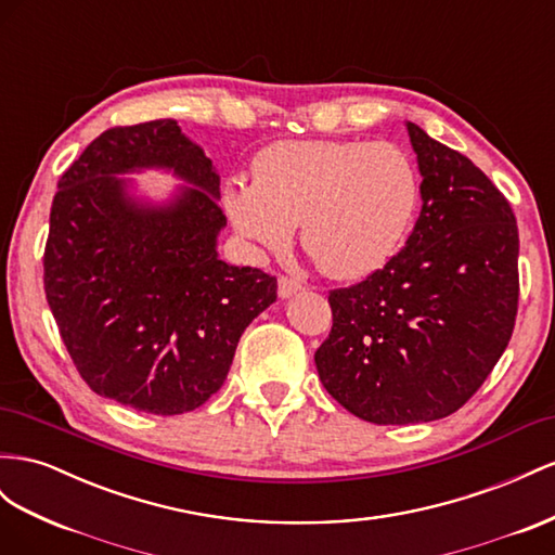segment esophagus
<instances>
[{"label": "esophagus", "instance_id": "34e87169", "mask_svg": "<svg viewBox=\"0 0 555 555\" xmlns=\"http://www.w3.org/2000/svg\"><path fill=\"white\" fill-rule=\"evenodd\" d=\"M301 289H304V282L301 280L289 278V275H280V280H278V294L282 298H289V296H294L296 292H301Z\"/></svg>", "mask_w": 555, "mask_h": 555}]
</instances>
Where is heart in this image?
I'll return each mask as SVG.
<instances>
[{
	"instance_id": "b5f03b06",
	"label": "heart",
	"mask_w": 555,
	"mask_h": 555,
	"mask_svg": "<svg viewBox=\"0 0 555 555\" xmlns=\"http://www.w3.org/2000/svg\"><path fill=\"white\" fill-rule=\"evenodd\" d=\"M417 175L395 144L294 140L254 160V184H231L227 209L247 241L284 249L296 223L320 271L359 280L378 271L406 235Z\"/></svg>"
}]
</instances>
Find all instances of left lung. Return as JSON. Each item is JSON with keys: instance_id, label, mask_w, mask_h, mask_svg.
I'll use <instances>...</instances> for the list:
<instances>
[{"instance_id": "obj_1", "label": "left lung", "mask_w": 555, "mask_h": 555, "mask_svg": "<svg viewBox=\"0 0 555 555\" xmlns=\"http://www.w3.org/2000/svg\"><path fill=\"white\" fill-rule=\"evenodd\" d=\"M423 209L406 245L366 280L328 292L314 352L343 409L376 425L429 423L495 369L518 310V227L504 193L455 149L406 124Z\"/></svg>"}]
</instances>
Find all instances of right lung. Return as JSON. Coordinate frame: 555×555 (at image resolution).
<instances>
[{"instance_id":"right-lung-1","label":"right lung","mask_w":555,"mask_h":555,"mask_svg":"<svg viewBox=\"0 0 555 555\" xmlns=\"http://www.w3.org/2000/svg\"><path fill=\"white\" fill-rule=\"evenodd\" d=\"M168 167L194 184L163 208L127 198L116 173ZM219 175L172 118L116 126L57 182L43 292L65 348L95 395L134 411L203 406L229 376L278 280L217 254L227 227Z\"/></svg>"}]
</instances>
